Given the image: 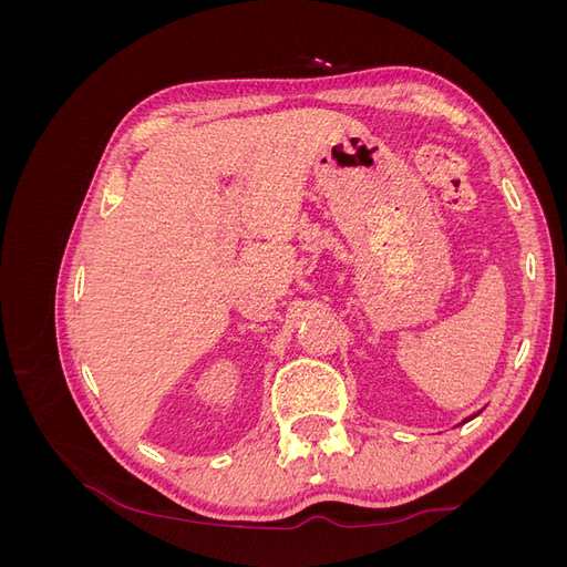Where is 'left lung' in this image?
Masks as SVG:
<instances>
[{
  "mask_svg": "<svg viewBox=\"0 0 567 567\" xmlns=\"http://www.w3.org/2000/svg\"><path fill=\"white\" fill-rule=\"evenodd\" d=\"M471 419H473V416H471ZM471 419H466V421H471ZM466 421H463V423H466Z\"/></svg>",
  "mask_w": 567,
  "mask_h": 567,
  "instance_id": "8db88e82",
  "label": "left lung"
}]
</instances>
